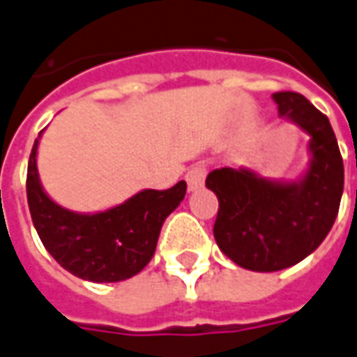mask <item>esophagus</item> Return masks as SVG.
<instances>
[{
  "mask_svg": "<svg viewBox=\"0 0 357 357\" xmlns=\"http://www.w3.org/2000/svg\"><path fill=\"white\" fill-rule=\"evenodd\" d=\"M204 176H206V166L204 164H195L193 168H189L185 174V181L189 191H195L204 183Z\"/></svg>",
  "mask_w": 357,
  "mask_h": 357,
  "instance_id": "obj_1",
  "label": "esophagus"
}]
</instances>
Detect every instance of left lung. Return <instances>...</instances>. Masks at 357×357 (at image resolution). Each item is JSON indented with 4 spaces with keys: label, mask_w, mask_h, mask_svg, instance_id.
<instances>
[{
    "label": "left lung",
    "mask_w": 357,
    "mask_h": 357,
    "mask_svg": "<svg viewBox=\"0 0 357 357\" xmlns=\"http://www.w3.org/2000/svg\"><path fill=\"white\" fill-rule=\"evenodd\" d=\"M280 116L307 131L313 160L300 183H276L248 170L218 168L206 187L218 197L214 239L236 265L273 273L303 261L323 243L340 208L344 164L335 131L300 92L273 96Z\"/></svg>",
    "instance_id": "8db88e82"
}]
</instances>
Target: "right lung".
<instances>
[{
	"label": "right lung",
	"mask_w": 357,
	"mask_h": 357,
	"mask_svg": "<svg viewBox=\"0 0 357 357\" xmlns=\"http://www.w3.org/2000/svg\"><path fill=\"white\" fill-rule=\"evenodd\" d=\"M34 141L26 199L34 228L59 265L91 282H119L141 273L153 259L166 216L185 197L187 183L170 189H144L106 213L75 214L50 199L38 181Z\"/></svg>",
	"instance_id": "right-lung-1"
}]
</instances>
